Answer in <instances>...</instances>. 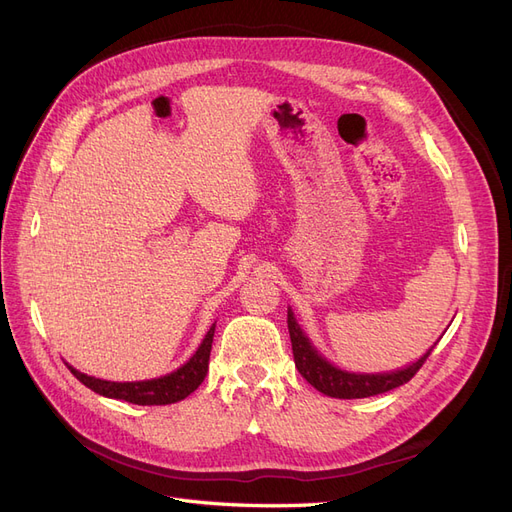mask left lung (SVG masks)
<instances>
[{
	"instance_id": "8db88e82",
	"label": "left lung",
	"mask_w": 512,
	"mask_h": 512,
	"mask_svg": "<svg viewBox=\"0 0 512 512\" xmlns=\"http://www.w3.org/2000/svg\"><path fill=\"white\" fill-rule=\"evenodd\" d=\"M288 333L292 342L294 365H297L299 374L320 393L337 397V399H361V397H371V395H380V393L397 389V386L410 382L416 376V371L425 365L427 356L433 350L431 348L416 363H412L410 367L401 371H393V374H376V376L348 374V371L337 369L329 361H324L322 356L309 346L307 337L299 329V324L294 320L290 309H288Z\"/></svg>"
}]
</instances>
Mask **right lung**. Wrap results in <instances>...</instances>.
Returning a JSON list of instances; mask_svg holds the SVG:
<instances>
[{"label":"right lung","instance_id":"obj_1","mask_svg":"<svg viewBox=\"0 0 512 512\" xmlns=\"http://www.w3.org/2000/svg\"><path fill=\"white\" fill-rule=\"evenodd\" d=\"M213 333H215V324L205 335L203 344L196 350L192 359L179 367L173 374H168L164 378L156 380H145V382H108V380H98L81 374L74 367L68 365V369L74 374V378L83 382L87 389H91L98 395L104 397H113V399H123L128 404L136 406H166V404H175V401H181L194 393L200 382L205 380L207 369H209V354H211V344H213Z\"/></svg>","mask_w":512,"mask_h":512}]
</instances>
